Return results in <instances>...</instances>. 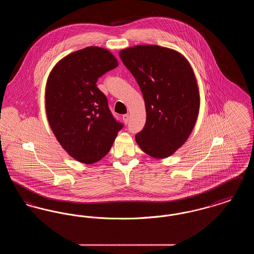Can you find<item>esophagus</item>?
Listing matches in <instances>:
<instances>
[{"instance_id": "esophagus-1", "label": "esophagus", "mask_w": 254, "mask_h": 254, "mask_svg": "<svg viewBox=\"0 0 254 254\" xmlns=\"http://www.w3.org/2000/svg\"><path fill=\"white\" fill-rule=\"evenodd\" d=\"M123 121H124V123L127 125V123H128V119H129V115L128 114H125V115H123Z\"/></svg>"}]
</instances>
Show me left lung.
Listing matches in <instances>:
<instances>
[{"mask_svg":"<svg viewBox=\"0 0 254 254\" xmlns=\"http://www.w3.org/2000/svg\"><path fill=\"white\" fill-rule=\"evenodd\" d=\"M145 100V127L136 143L155 159L171 156L189 139L200 109L193 69L180 52L156 45H139L119 52Z\"/></svg>","mask_w":254,"mask_h":254,"instance_id":"1","label":"left lung"}]
</instances>
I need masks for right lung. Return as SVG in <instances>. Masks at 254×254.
I'll use <instances>...</instances> for the list:
<instances>
[{"label":"right lung","mask_w":254,"mask_h":254,"mask_svg":"<svg viewBox=\"0 0 254 254\" xmlns=\"http://www.w3.org/2000/svg\"><path fill=\"white\" fill-rule=\"evenodd\" d=\"M118 66L108 49L87 47L61 59L46 85V113L62 147L76 161L91 165L105 157L121 129L97 87L103 74Z\"/></svg>","instance_id":"add662e5"}]
</instances>
